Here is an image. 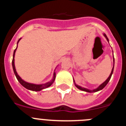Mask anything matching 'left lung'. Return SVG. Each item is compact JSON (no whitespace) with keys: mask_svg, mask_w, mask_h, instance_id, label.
I'll use <instances>...</instances> for the list:
<instances>
[{"mask_svg":"<svg viewBox=\"0 0 126 126\" xmlns=\"http://www.w3.org/2000/svg\"><path fill=\"white\" fill-rule=\"evenodd\" d=\"M103 36H105V37L106 38V39H107V40L108 41V42H109V39H108V38H107V35L105 34H103ZM113 67H114V57H113V68H112V71H111V73H110V76H109V78H108L107 79V80L105 81V82H103V83H102V84H100V85L97 88H96V89H94V90H88V89H87V88H83V87H81V86H79V85H78V84H76L75 83V82H74V80H73V81H74V84H75V86H76L77 88H78L79 89V90H82V91H84V92H89V93H93V92H98V91H100V90H102V89L103 88L105 87V86L107 85V83H109V81H110V78H111V76H112V74H113Z\"/></svg>","mask_w":126,"mask_h":126,"instance_id":"1","label":"left lung"}]
</instances>
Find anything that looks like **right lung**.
<instances>
[{
	"instance_id": "right-lung-1",
	"label": "right lung",
	"mask_w": 126,
	"mask_h": 126,
	"mask_svg": "<svg viewBox=\"0 0 126 126\" xmlns=\"http://www.w3.org/2000/svg\"><path fill=\"white\" fill-rule=\"evenodd\" d=\"M20 40H21V38L19 39L17 43H19ZM17 47H16V48L15 50H14V53H13V61H12V65H13V71H14V74H15L16 77L17 79L18 80V81L20 83V84H21L22 86H23L24 88L28 89V90H32V91H34V92H39V91H40V90H43V89L47 88L50 86L52 84V83H53L54 80H55V73H53V79H52L50 82H48V83H45V84H33V83H27V82L24 81V80H23L21 78H20V76L17 74V72H16V68H15V65H14V55H15V52L16 51V49H17Z\"/></svg>"
}]
</instances>
